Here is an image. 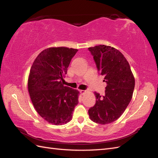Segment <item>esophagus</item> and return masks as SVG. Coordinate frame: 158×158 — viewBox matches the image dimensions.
Returning a JSON list of instances; mask_svg holds the SVG:
<instances>
[{
	"instance_id": "1",
	"label": "esophagus",
	"mask_w": 158,
	"mask_h": 158,
	"mask_svg": "<svg viewBox=\"0 0 158 158\" xmlns=\"http://www.w3.org/2000/svg\"><path fill=\"white\" fill-rule=\"evenodd\" d=\"M80 92L81 95H84L85 93V90H80Z\"/></svg>"
}]
</instances>
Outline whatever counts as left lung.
<instances>
[{"mask_svg": "<svg viewBox=\"0 0 158 158\" xmlns=\"http://www.w3.org/2000/svg\"><path fill=\"white\" fill-rule=\"evenodd\" d=\"M98 73L107 84L105 95L94 92L95 104L88 110L92 121L106 125L116 121L132 97L135 80L128 61L118 50L104 45L89 47Z\"/></svg>", "mask_w": 158, "mask_h": 158, "instance_id": "1", "label": "left lung"}]
</instances>
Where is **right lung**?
Segmentation results:
<instances>
[{"label":"right lung","instance_id":"1","mask_svg":"<svg viewBox=\"0 0 158 158\" xmlns=\"http://www.w3.org/2000/svg\"><path fill=\"white\" fill-rule=\"evenodd\" d=\"M78 49L51 47L41 52L31 66L27 86L40 115L53 125H63L73 117L78 103V91L62 83Z\"/></svg>","mask_w":158,"mask_h":158}]
</instances>
